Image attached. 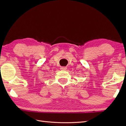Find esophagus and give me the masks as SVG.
Wrapping results in <instances>:
<instances>
[{
	"mask_svg": "<svg viewBox=\"0 0 126 126\" xmlns=\"http://www.w3.org/2000/svg\"><path fill=\"white\" fill-rule=\"evenodd\" d=\"M60 69L62 70H65L67 69V67H62L60 68Z\"/></svg>",
	"mask_w": 126,
	"mask_h": 126,
	"instance_id": "obj_1",
	"label": "esophagus"
}]
</instances>
